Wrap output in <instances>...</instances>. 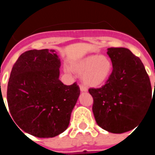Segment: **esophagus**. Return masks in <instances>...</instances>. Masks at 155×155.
<instances>
[{"mask_svg":"<svg viewBox=\"0 0 155 155\" xmlns=\"http://www.w3.org/2000/svg\"><path fill=\"white\" fill-rule=\"evenodd\" d=\"M80 90H81V91H87V88H86L84 85L80 84Z\"/></svg>","mask_w":155,"mask_h":155,"instance_id":"34e87169","label":"esophagus"}]
</instances>
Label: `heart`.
I'll list each match as a JSON object with an SVG mask.
<instances>
[{
	"label": "heart",
	"mask_w": 155,
	"mask_h": 155,
	"mask_svg": "<svg viewBox=\"0 0 155 155\" xmlns=\"http://www.w3.org/2000/svg\"><path fill=\"white\" fill-rule=\"evenodd\" d=\"M72 69L77 73L82 74V81L87 86L98 87L110 77L113 62L106 56L90 55L74 64Z\"/></svg>",
	"instance_id": "heart-1"
}]
</instances>
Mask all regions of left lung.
<instances>
[{
    "label": "left lung",
    "instance_id": "8db88e82",
    "mask_svg": "<svg viewBox=\"0 0 155 155\" xmlns=\"http://www.w3.org/2000/svg\"><path fill=\"white\" fill-rule=\"evenodd\" d=\"M107 54L113 72L102 87L88 91L97 124L108 132L122 134L135 128L149 110L151 85L143 63L130 50L111 47Z\"/></svg>",
    "mask_w": 155,
    "mask_h": 155
}]
</instances>
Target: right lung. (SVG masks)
<instances>
[{
  "label": "right lung",
  "mask_w": 155,
  "mask_h": 155,
  "mask_svg": "<svg viewBox=\"0 0 155 155\" xmlns=\"http://www.w3.org/2000/svg\"><path fill=\"white\" fill-rule=\"evenodd\" d=\"M60 67L56 51L48 49L25 52L14 64L7 100L19 130L40 138L67 130L80 88L76 82L65 85L59 80Z\"/></svg>",
  "instance_id": "right-lung-1"
}]
</instances>
